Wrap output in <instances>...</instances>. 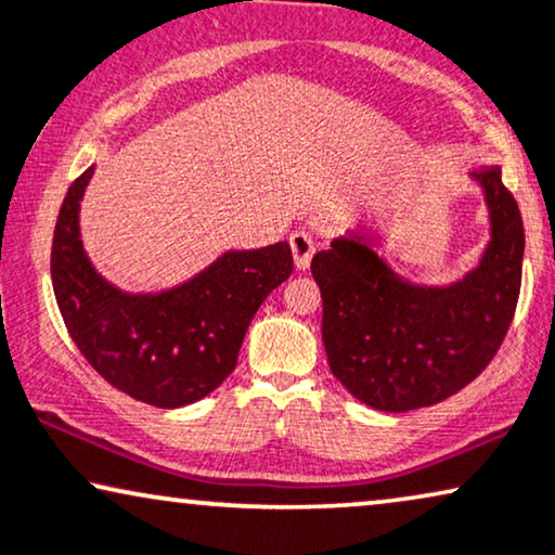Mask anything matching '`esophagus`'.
<instances>
[{
  "label": "esophagus",
  "instance_id": "1",
  "mask_svg": "<svg viewBox=\"0 0 555 555\" xmlns=\"http://www.w3.org/2000/svg\"><path fill=\"white\" fill-rule=\"evenodd\" d=\"M289 246H292V256H294V266H297L299 271H305L309 261H312L314 256V241L312 235L305 233V231H294L289 235Z\"/></svg>",
  "mask_w": 555,
  "mask_h": 555
}]
</instances>
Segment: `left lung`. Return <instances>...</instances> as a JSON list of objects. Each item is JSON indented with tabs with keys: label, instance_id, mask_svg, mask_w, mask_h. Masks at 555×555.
<instances>
[{
	"label": "left lung",
	"instance_id": "left-lung-1",
	"mask_svg": "<svg viewBox=\"0 0 555 555\" xmlns=\"http://www.w3.org/2000/svg\"><path fill=\"white\" fill-rule=\"evenodd\" d=\"M472 175L485 190L492 241L462 282H403L363 235L332 241L312 258L330 371L373 409L403 413L444 401L490 365L507 335L526 231L500 167Z\"/></svg>",
	"mask_w": 555,
	"mask_h": 555
}]
</instances>
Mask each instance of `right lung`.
<instances>
[{
  "mask_svg": "<svg viewBox=\"0 0 555 555\" xmlns=\"http://www.w3.org/2000/svg\"><path fill=\"white\" fill-rule=\"evenodd\" d=\"M88 167L61 205L50 254L65 327L88 365L116 390L157 409L212 393L233 373L263 299L289 279V243L228 250L188 284L162 294H124L95 273L78 233Z\"/></svg>",
  "mask_w": 555,
  "mask_h": 555,
  "instance_id": "obj_1",
  "label": "right lung"
}]
</instances>
